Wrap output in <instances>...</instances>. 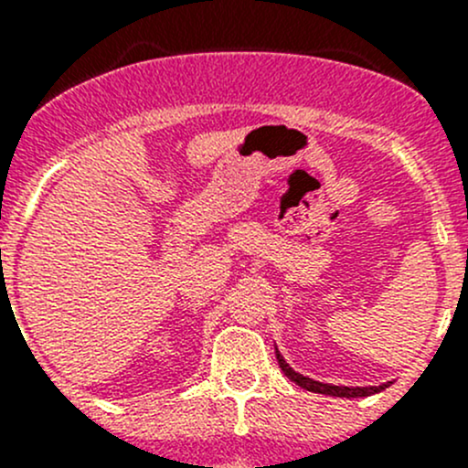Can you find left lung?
Instances as JSON below:
<instances>
[{"instance_id": "obj_1", "label": "left lung", "mask_w": 468, "mask_h": 468, "mask_svg": "<svg viewBox=\"0 0 468 468\" xmlns=\"http://www.w3.org/2000/svg\"><path fill=\"white\" fill-rule=\"evenodd\" d=\"M276 357H278V365H281L282 374H285L287 378H290L292 382H296V385H299V387H303V389L317 391V394L342 396V399H360V396L378 394V391H382L387 387V385H380V387H337V385H325V382L310 380V378H305V376L296 374V371L292 369V367L287 365L285 360H282V356L278 351H276Z\"/></svg>"}]
</instances>
